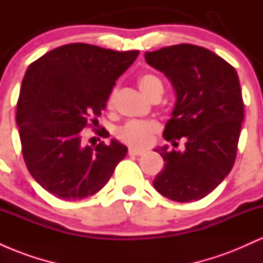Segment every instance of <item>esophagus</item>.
Wrapping results in <instances>:
<instances>
[{
	"instance_id": "1",
	"label": "esophagus",
	"mask_w": 263,
	"mask_h": 263,
	"mask_svg": "<svg viewBox=\"0 0 263 263\" xmlns=\"http://www.w3.org/2000/svg\"><path fill=\"white\" fill-rule=\"evenodd\" d=\"M128 155L129 156H142V155H144V151L136 149V148H129L128 149Z\"/></svg>"
}]
</instances>
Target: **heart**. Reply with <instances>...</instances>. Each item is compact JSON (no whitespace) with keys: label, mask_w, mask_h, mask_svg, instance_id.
Masks as SVG:
<instances>
[{"label":"heart","mask_w":263,"mask_h":263,"mask_svg":"<svg viewBox=\"0 0 263 263\" xmlns=\"http://www.w3.org/2000/svg\"><path fill=\"white\" fill-rule=\"evenodd\" d=\"M138 86H140L141 91L146 96H148L149 99L155 98L157 93L163 92L162 81L156 75L149 73L142 74L138 78ZM116 93L117 89H114L111 91L107 100L108 107L114 106ZM158 129V123L155 121H132L123 125L117 131V137L123 143L135 147V148H146L151 144L153 135L157 134Z\"/></svg>","instance_id":"1"}]
</instances>
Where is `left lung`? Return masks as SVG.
Listing matches in <instances>:
<instances>
[{"mask_svg":"<svg viewBox=\"0 0 263 263\" xmlns=\"http://www.w3.org/2000/svg\"><path fill=\"white\" fill-rule=\"evenodd\" d=\"M146 62L162 71L176 91V105L163 137L184 152L156 148L164 168L153 185L179 203L210 194L230 173L236 158L243 101L234 66L206 48L178 44L146 52Z\"/></svg>","mask_w":263,"mask_h":263,"instance_id":"obj_1","label":"left lung"}]
</instances>
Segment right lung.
Wrapping results in <instances>:
<instances>
[{
    "instance_id": "obj_1",
    "label": "right lung",
    "mask_w": 263,
    "mask_h": 263,
    "mask_svg": "<svg viewBox=\"0 0 263 263\" xmlns=\"http://www.w3.org/2000/svg\"><path fill=\"white\" fill-rule=\"evenodd\" d=\"M138 54L71 43L27 69L16 115L23 158L54 197L79 200L95 194L125 158L127 147L116 140L86 146L83 129L95 126L116 80ZM96 134L108 137L107 131Z\"/></svg>"
}]
</instances>
